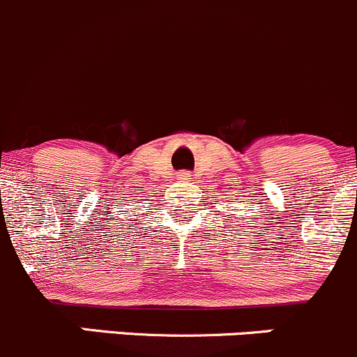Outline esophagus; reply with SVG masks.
<instances>
[{"mask_svg": "<svg viewBox=\"0 0 357 357\" xmlns=\"http://www.w3.org/2000/svg\"><path fill=\"white\" fill-rule=\"evenodd\" d=\"M190 177H192V175H190V172H178V175H177V178L180 180V182H189Z\"/></svg>", "mask_w": 357, "mask_h": 357, "instance_id": "obj_1", "label": "esophagus"}]
</instances>
